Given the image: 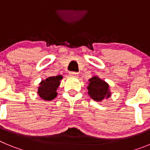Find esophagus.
<instances>
[{"label":"esophagus","mask_w":150,"mask_h":150,"mask_svg":"<svg viewBox=\"0 0 150 150\" xmlns=\"http://www.w3.org/2000/svg\"><path fill=\"white\" fill-rule=\"evenodd\" d=\"M69 75L71 76H78V73L76 72H70L69 73Z\"/></svg>","instance_id":"34e87169"}]
</instances>
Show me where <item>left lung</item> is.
<instances>
[{
  "mask_svg": "<svg viewBox=\"0 0 150 150\" xmlns=\"http://www.w3.org/2000/svg\"><path fill=\"white\" fill-rule=\"evenodd\" d=\"M88 93L95 101H101L110 96L109 85L98 76H93L88 79Z\"/></svg>",
  "mask_w": 150,
  "mask_h": 150,
  "instance_id": "1",
  "label": "left lung"
}]
</instances>
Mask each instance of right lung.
Masks as SVG:
<instances>
[{"instance_id": "right-lung-1", "label": "right lung", "mask_w": 150, "mask_h": 150, "mask_svg": "<svg viewBox=\"0 0 150 150\" xmlns=\"http://www.w3.org/2000/svg\"><path fill=\"white\" fill-rule=\"evenodd\" d=\"M62 79L61 75L56 76H50L42 80L40 83L38 93L41 98L45 100H52L57 96L56 90L60 84V80Z\"/></svg>"}]
</instances>
